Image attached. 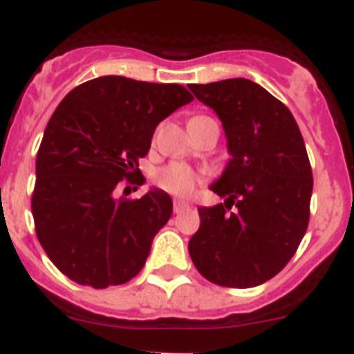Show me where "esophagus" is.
<instances>
[{
	"label": "esophagus",
	"instance_id": "34e87169",
	"mask_svg": "<svg viewBox=\"0 0 354 354\" xmlns=\"http://www.w3.org/2000/svg\"><path fill=\"white\" fill-rule=\"evenodd\" d=\"M192 209V205L187 204V202H183V200H175L174 202V212L175 214H183V212L189 211Z\"/></svg>",
	"mask_w": 354,
	"mask_h": 354
}]
</instances>
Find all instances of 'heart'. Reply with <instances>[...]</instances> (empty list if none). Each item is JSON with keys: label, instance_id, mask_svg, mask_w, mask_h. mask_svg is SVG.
I'll return each mask as SVG.
<instances>
[{"label": "heart", "instance_id": "heart-1", "mask_svg": "<svg viewBox=\"0 0 354 354\" xmlns=\"http://www.w3.org/2000/svg\"><path fill=\"white\" fill-rule=\"evenodd\" d=\"M154 180L161 189L175 196H187L195 187V171L183 162H170L167 167L159 168L154 175Z\"/></svg>", "mask_w": 354, "mask_h": 354}]
</instances>
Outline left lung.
Segmentation results:
<instances>
[{
    "label": "left lung",
    "instance_id": "obj_1",
    "mask_svg": "<svg viewBox=\"0 0 354 354\" xmlns=\"http://www.w3.org/2000/svg\"><path fill=\"white\" fill-rule=\"evenodd\" d=\"M189 90L220 117L232 159L211 186L227 200L198 209L187 250L216 286H261L286 268L308 227L314 179L305 142L289 108L253 81Z\"/></svg>",
    "mask_w": 354,
    "mask_h": 354
}]
</instances>
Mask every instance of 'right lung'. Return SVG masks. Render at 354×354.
Masks as SVG:
<instances>
[{"mask_svg": "<svg viewBox=\"0 0 354 354\" xmlns=\"http://www.w3.org/2000/svg\"><path fill=\"white\" fill-rule=\"evenodd\" d=\"M192 101L183 84L102 76L58 104L37 152L31 212L44 252L65 277L106 289L140 273L174 204L161 189L117 198L118 183L142 186L138 161L154 129Z\"/></svg>", "mask_w": 354, "mask_h": 354, "instance_id": "1", "label": "right lung"}]
</instances>
